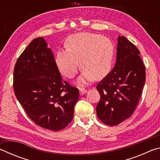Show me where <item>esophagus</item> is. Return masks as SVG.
I'll list each match as a JSON object with an SVG mask.
<instances>
[{
	"mask_svg": "<svg viewBox=\"0 0 160 160\" xmlns=\"http://www.w3.org/2000/svg\"><path fill=\"white\" fill-rule=\"evenodd\" d=\"M87 90H85V89H82V88H81V89H80V94L81 95H83V94H85V93H87Z\"/></svg>",
	"mask_w": 160,
	"mask_h": 160,
	"instance_id": "1",
	"label": "esophagus"
}]
</instances>
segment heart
Here are the masks:
<instances>
[{
    "instance_id": "obj_1",
    "label": "heart",
    "mask_w": 160,
    "mask_h": 160,
    "mask_svg": "<svg viewBox=\"0 0 160 160\" xmlns=\"http://www.w3.org/2000/svg\"><path fill=\"white\" fill-rule=\"evenodd\" d=\"M66 46V49H59L55 58L56 66L65 77L73 78L80 66L83 70L79 78L80 83H85L92 78L102 79L109 72L113 57V46L109 38L80 32L68 38Z\"/></svg>"
}]
</instances>
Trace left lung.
<instances>
[{"mask_svg": "<svg viewBox=\"0 0 160 160\" xmlns=\"http://www.w3.org/2000/svg\"><path fill=\"white\" fill-rule=\"evenodd\" d=\"M116 49L114 67L96 86L100 94L97 116L112 126L132 116L145 82V67L136 47L126 38L118 36Z\"/></svg>", "mask_w": 160, "mask_h": 160, "instance_id": "1", "label": "left lung"}]
</instances>
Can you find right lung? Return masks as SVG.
I'll list each match as a JSON object with an SVG mask.
<instances>
[{
  "label": "right lung",
  "mask_w": 160,
  "mask_h": 160,
  "mask_svg": "<svg viewBox=\"0 0 160 160\" xmlns=\"http://www.w3.org/2000/svg\"><path fill=\"white\" fill-rule=\"evenodd\" d=\"M13 88L29 118L42 128L58 131L72 120L79 90L62 80L44 38L32 40L18 58Z\"/></svg>",
  "instance_id": "add662e5"
}]
</instances>
